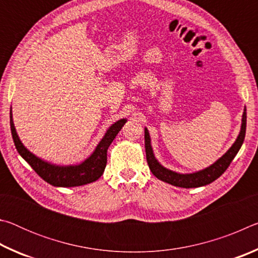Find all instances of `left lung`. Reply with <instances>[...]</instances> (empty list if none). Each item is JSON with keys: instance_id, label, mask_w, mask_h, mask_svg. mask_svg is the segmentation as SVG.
Instances as JSON below:
<instances>
[{"instance_id": "left-lung-1", "label": "left lung", "mask_w": 258, "mask_h": 258, "mask_svg": "<svg viewBox=\"0 0 258 258\" xmlns=\"http://www.w3.org/2000/svg\"><path fill=\"white\" fill-rule=\"evenodd\" d=\"M246 123H247V113L246 108H244L243 115H242V124L241 130L238 135L237 140L232 145V147L225 152V154L218 159L216 163L209 166V167L203 169V171L191 173V174H180L176 172H173L171 169L165 168L164 166H161L158 160L155 158L154 151H152L151 143H150V135L148 130L145 128V147H146V155H147V161L149 165L150 171L152 174L159 180L164 181L169 184L180 186V187H198L209 184L213 181H215L216 178L220 177L223 174L226 168L229 167L231 161L233 160L235 155L238 154L240 148H241L244 135H246Z\"/></svg>"}]
</instances>
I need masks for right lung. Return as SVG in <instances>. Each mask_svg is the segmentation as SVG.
Wrapping results in <instances>:
<instances>
[{
    "label": "right lung",
    "mask_w": 258,
    "mask_h": 258,
    "mask_svg": "<svg viewBox=\"0 0 258 258\" xmlns=\"http://www.w3.org/2000/svg\"><path fill=\"white\" fill-rule=\"evenodd\" d=\"M125 123L126 119L123 118L112 124L108 128L101 141L99 142L93 154L83 163L71 166H58L46 163L26 149L16 132L14 120H12V111L10 110L11 134L20 156L32 166V168L38 174V176H41L45 182L50 183L51 185L63 187L84 185L87 183L97 181L102 175L107 165L108 148Z\"/></svg>",
    "instance_id": "right-lung-1"
}]
</instances>
